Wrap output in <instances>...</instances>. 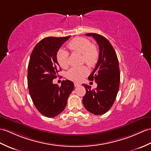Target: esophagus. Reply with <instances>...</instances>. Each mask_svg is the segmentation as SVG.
Wrapping results in <instances>:
<instances>
[{"mask_svg":"<svg viewBox=\"0 0 151 151\" xmlns=\"http://www.w3.org/2000/svg\"><path fill=\"white\" fill-rule=\"evenodd\" d=\"M74 85H75V87H78L80 86V84L79 83H77V82H75L74 83Z\"/></svg>","mask_w":151,"mask_h":151,"instance_id":"1","label":"esophagus"}]
</instances>
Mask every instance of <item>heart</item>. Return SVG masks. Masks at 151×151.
Listing matches in <instances>:
<instances>
[{
    "label": "heart",
    "mask_w": 151,
    "mask_h": 151,
    "mask_svg": "<svg viewBox=\"0 0 151 151\" xmlns=\"http://www.w3.org/2000/svg\"><path fill=\"white\" fill-rule=\"evenodd\" d=\"M71 51L82 55V60L89 67H94L99 58V51L89 40L84 37H76L68 44ZM68 53L64 50H60L57 55V60L60 66L65 69L68 66ZM89 71L86 67L71 68L67 73V78L72 81L79 82L86 76Z\"/></svg>",
    "instance_id": "heart-1"
}]
</instances>
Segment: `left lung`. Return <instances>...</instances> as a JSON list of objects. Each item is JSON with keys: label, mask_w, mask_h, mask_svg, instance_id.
<instances>
[{"label": "left lung", "mask_w": 151, "mask_h": 151, "mask_svg": "<svg viewBox=\"0 0 151 151\" xmlns=\"http://www.w3.org/2000/svg\"><path fill=\"white\" fill-rule=\"evenodd\" d=\"M99 44V58L88 79L97 83L95 89L82 84L86 93L83 104L86 109L95 115L105 114L110 109L116 98L120 87V73L117 55L113 45L106 37L97 33H87Z\"/></svg>", "instance_id": "8db88e82"}]
</instances>
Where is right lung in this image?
<instances>
[{"mask_svg":"<svg viewBox=\"0 0 151 151\" xmlns=\"http://www.w3.org/2000/svg\"><path fill=\"white\" fill-rule=\"evenodd\" d=\"M71 36L46 37L31 52L27 68V85L30 96L37 110L48 118L57 116L64 110L74 83L66 80L61 86L52 83L61 70L57 60L61 45Z\"/></svg>","mask_w":151,"mask_h":151,"instance_id":"1","label":"right lung"}]
</instances>
